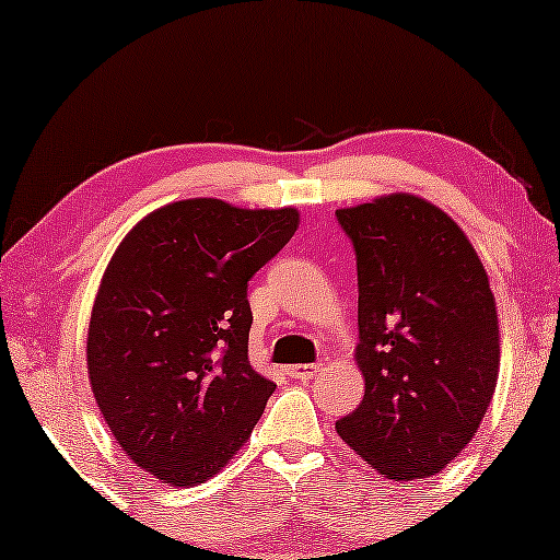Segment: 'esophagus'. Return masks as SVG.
Wrapping results in <instances>:
<instances>
[{"instance_id": "1", "label": "esophagus", "mask_w": 560, "mask_h": 560, "mask_svg": "<svg viewBox=\"0 0 560 560\" xmlns=\"http://www.w3.org/2000/svg\"><path fill=\"white\" fill-rule=\"evenodd\" d=\"M317 372H319V364H295L288 370L292 380H313Z\"/></svg>"}]
</instances>
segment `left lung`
<instances>
[{
    "mask_svg": "<svg viewBox=\"0 0 560 560\" xmlns=\"http://www.w3.org/2000/svg\"><path fill=\"white\" fill-rule=\"evenodd\" d=\"M357 258L360 407L337 434L387 479L439 474L479 429L499 377L487 270L452 218L394 194L337 210Z\"/></svg>",
    "mask_w": 560,
    "mask_h": 560,
    "instance_id": "8db88e82",
    "label": "left lung"
}]
</instances>
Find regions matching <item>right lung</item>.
Segmentation results:
<instances>
[{
  "label": "right lung",
  "mask_w": 560,
  "mask_h": 560,
  "mask_svg": "<svg viewBox=\"0 0 560 560\" xmlns=\"http://www.w3.org/2000/svg\"><path fill=\"white\" fill-rule=\"evenodd\" d=\"M298 223L295 208L178 200L108 262L89 323L91 389L116 442L159 481L203 483L262 417L275 382L247 360V282Z\"/></svg>",
  "instance_id": "add662e5"
}]
</instances>
